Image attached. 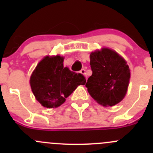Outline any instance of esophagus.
I'll return each instance as SVG.
<instances>
[{
    "label": "esophagus",
    "mask_w": 153,
    "mask_h": 153,
    "mask_svg": "<svg viewBox=\"0 0 153 153\" xmlns=\"http://www.w3.org/2000/svg\"><path fill=\"white\" fill-rule=\"evenodd\" d=\"M80 72H81L82 75H84V76L86 77V78H87V77H86V69H82L81 71H80Z\"/></svg>",
    "instance_id": "1"
}]
</instances>
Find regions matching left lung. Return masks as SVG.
<instances>
[{
  "label": "left lung",
  "mask_w": 153,
  "mask_h": 153,
  "mask_svg": "<svg viewBox=\"0 0 153 153\" xmlns=\"http://www.w3.org/2000/svg\"><path fill=\"white\" fill-rule=\"evenodd\" d=\"M92 75L86 87L98 104L112 106L126 95L130 78V70L126 61L112 49L104 48L90 54Z\"/></svg>",
  "instance_id": "obj_1"
}]
</instances>
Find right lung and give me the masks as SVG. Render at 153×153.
<instances>
[{
  "mask_svg": "<svg viewBox=\"0 0 153 153\" xmlns=\"http://www.w3.org/2000/svg\"><path fill=\"white\" fill-rule=\"evenodd\" d=\"M64 58L47 56L37 65L30 77V86L37 101L43 106L55 108L79 85L86 84L85 77L64 67Z\"/></svg>",
  "mask_w": 153,
  "mask_h": 153,
  "instance_id": "add662e5",
  "label": "right lung"
}]
</instances>
